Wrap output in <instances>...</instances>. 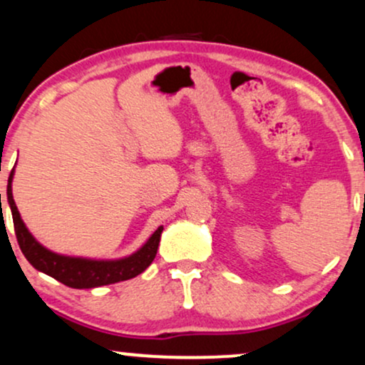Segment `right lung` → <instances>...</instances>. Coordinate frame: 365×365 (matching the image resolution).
Returning a JSON list of instances; mask_svg holds the SVG:
<instances>
[{"mask_svg":"<svg viewBox=\"0 0 365 365\" xmlns=\"http://www.w3.org/2000/svg\"><path fill=\"white\" fill-rule=\"evenodd\" d=\"M11 180L13 171L8 178V204L11 207L13 225H15V235L19 240L21 253L25 258L32 263L37 270L43 272V274L51 275L61 284L68 285L73 289H91L100 287V285H108L122 282V280H129L135 277V275L143 274L144 270L151 265L155 260L158 245H160L161 232H163V226H160L153 232L151 238L146 241L143 248L130 255V257L120 258V260H88V258H74V257H64V255H57L51 250L43 248L37 240L30 235L27 226L21 221L19 209H16L15 200H13L11 194ZM1 200V194H0Z\"/></svg>","mask_w":365,"mask_h":365,"instance_id":"right-lung-1","label":"right lung"}]
</instances>
